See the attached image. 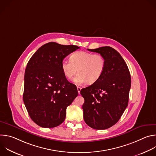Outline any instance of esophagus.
<instances>
[{
    "label": "esophagus",
    "instance_id": "1",
    "mask_svg": "<svg viewBox=\"0 0 156 156\" xmlns=\"http://www.w3.org/2000/svg\"><path fill=\"white\" fill-rule=\"evenodd\" d=\"M81 90V87L80 86H77V90H78V94H80V91Z\"/></svg>",
    "mask_w": 156,
    "mask_h": 156
}]
</instances>
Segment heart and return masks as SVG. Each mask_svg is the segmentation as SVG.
Returning a JSON list of instances; mask_svg holds the SVG:
<instances>
[{"instance_id": "1", "label": "heart", "mask_w": 156, "mask_h": 156, "mask_svg": "<svg viewBox=\"0 0 156 156\" xmlns=\"http://www.w3.org/2000/svg\"><path fill=\"white\" fill-rule=\"evenodd\" d=\"M70 60H63L61 69L64 76L71 79L77 72L73 79L76 84H83L87 81L93 83L102 76L105 66V60L100 54H94L86 51H78L72 54Z\"/></svg>"}]
</instances>
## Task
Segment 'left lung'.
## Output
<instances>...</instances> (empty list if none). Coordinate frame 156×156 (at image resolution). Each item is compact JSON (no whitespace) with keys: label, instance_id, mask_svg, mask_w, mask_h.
<instances>
[{"label":"left lung","instance_id":"8db88e82","mask_svg":"<svg viewBox=\"0 0 156 156\" xmlns=\"http://www.w3.org/2000/svg\"><path fill=\"white\" fill-rule=\"evenodd\" d=\"M105 60L101 78L80 91L84 99L83 118L86 123L96 129H105L114 125L128 106L131 76L125 60L109 46L89 49Z\"/></svg>","mask_w":156,"mask_h":156}]
</instances>
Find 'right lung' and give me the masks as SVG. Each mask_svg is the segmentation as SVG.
Listing matches in <instances>:
<instances>
[{"label": "right lung", "mask_w": 156, "mask_h": 156, "mask_svg": "<svg viewBox=\"0 0 156 156\" xmlns=\"http://www.w3.org/2000/svg\"><path fill=\"white\" fill-rule=\"evenodd\" d=\"M79 48L51 42L39 48L30 59L23 98L30 118L39 126L50 128L63 123L66 107L78 96L76 86L64 76L61 63Z\"/></svg>", "instance_id": "right-lung-1"}]
</instances>
